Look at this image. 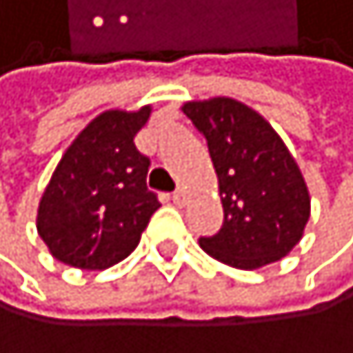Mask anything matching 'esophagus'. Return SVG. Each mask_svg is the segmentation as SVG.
I'll use <instances>...</instances> for the list:
<instances>
[{
	"label": "esophagus",
	"instance_id": "esophagus-1",
	"mask_svg": "<svg viewBox=\"0 0 353 353\" xmlns=\"http://www.w3.org/2000/svg\"><path fill=\"white\" fill-rule=\"evenodd\" d=\"M187 191H184V189H178V191H175V194H173V203L175 205H178V207H182V205H187Z\"/></svg>",
	"mask_w": 353,
	"mask_h": 353
}]
</instances>
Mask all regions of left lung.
<instances>
[{
	"instance_id": "1",
	"label": "left lung",
	"mask_w": 353,
	"mask_h": 353,
	"mask_svg": "<svg viewBox=\"0 0 353 353\" xmlns=\"http://www.w3.org/2000/svg\"><path fill=\"white\" fill-rule=\"evenodd\" d=\"M205 134L223 203V228L200 248L232 268L256 270L279 261L304 236L311 196L295 157L272 125L228 97L182 105Z\"/></svg>"
}]
</instances>
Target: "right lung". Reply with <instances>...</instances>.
<instances>
[{"mask_svg":"<svg viewBox=\"0 0 353 353\" xmlns=\"http://www.w3.org/2000/svg\"><path fill=\"white\" fill-rule=\"evenodd\" d=\"M153 108L105 110L65 150L38 207V234L58 261L105 270L137 248L157 212L150 159L134 146Z\"/></svg>","mask_w":353,"mask_h":353,"instance_id":"add662e5","label":"right lung"}]
</instances>
